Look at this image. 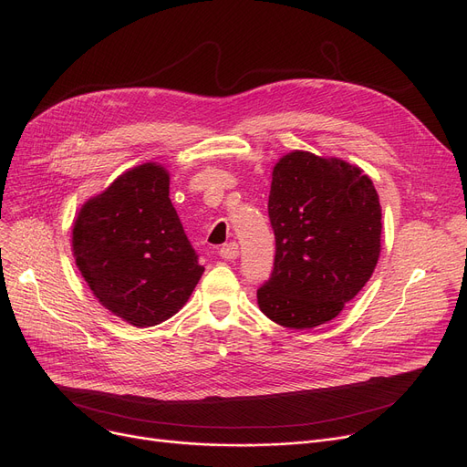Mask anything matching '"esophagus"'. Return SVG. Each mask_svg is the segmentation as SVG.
Segmentation results:
<instances>
[{
    "mask_svg": "<svg viewBox=\"0 0 467 467\" xmlns=\"http://www.w3.org/2000/svg\"><path fill=\"white\" fill-rule=\"evenodd\" d=\"M219 257H223L227 261L236 259L238 257V244L236 242H229V244H225V246H221Z\"/></svg>",
    "mask_w": 467,
    "mask_h": 467,
    "instance_id": "34e87169",
    "label": "esophagus"
}]
</instances>
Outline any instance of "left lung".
Instances as JSON below:
<instances>
[{"mask_svg":"<svg viewBox=\"0 0 467 467\" xmlns=\"http://www.w3.org/2000/svg\"><path fill=\"white\" fill-rule=\"evenodd\" d=\"M268 217L276 255L257 289L261 312L289 329L333 320L380 255L382 212L371 178L340 159L291 151L273 170Z\"/></svg>","mask_w":467,"mask_h":467,"instance_id":"left-lung-1","label":"left lung"}]
</instances>
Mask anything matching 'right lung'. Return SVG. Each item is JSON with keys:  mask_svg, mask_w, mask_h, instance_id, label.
I'll return each mask as SVG.
<instances>
[{"mask_svg": "<svg viewBox=\"0 0 467 467\" xmlns=\"http://www.w3.org/2000/svg\"><path fill=\"white\" fill-rule=\"evenodd\" d=\"M168 192L164 166H134L88 199L71 229L73 257L94 297L136 327L174 316L204 273Z\"/></svg>", "mask_w": 467, "mask_h": 467, "instance_id": "right-lung-1", "label": "right lung"}]
</instances>
